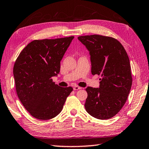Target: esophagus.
Here are the masks:
<instances>
[{"label":"esophagus","instance_id":"1","mask_svg":"<svg viewBox=\"0 0 149 149\" xmlns=\"http://www.w3.org/2000/svg\"><path fill=\"white\" fill-rule=\"evenodd\" d=\"M82 89L80 88V87H79V86H74V88H73V89L74 91H77V90H79V89Z\"/></svg>","mask_w":149,"mask_h":149}]
</instances>
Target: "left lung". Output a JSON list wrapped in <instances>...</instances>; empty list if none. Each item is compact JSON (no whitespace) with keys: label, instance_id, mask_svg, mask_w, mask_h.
Masks as SVG:
<instances>
[{"label":"left lung","instance_id":"left-lung-1","mask_svg":"<svg viewBox=\"0 0 149 149\" xmlns=\"http://www.w3.org/2000/svg\"><path fill=\"white\" fill-rule=\"evenodd\" d=\"M78 39L89 52L92 74L102 77L99 88L86 89L88 97L85 108L95 118L110 119L125 105L132 84L127 53L113 38L95 34Z\"/></svg>","mask_w":149,"mask_h":149}]
</instances>
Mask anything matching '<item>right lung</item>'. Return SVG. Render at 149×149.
Returning a JSON list of instances; mask_svg holds the SVG:
<instances>
[{
	"label": "right lung",
	"instance_id": "right-lung-1",
	"mask_svg": "<svg viewBox=\"0 0 149 149\" xmlns=\"http://www.w3.org/2000/svg\"><path fill=\"white\" fill-rule=\"evenodd\" d=\"M74 36L33 40L20 52L13 66L16 92L22 104L35 118L48 120L62 110L72 87L52 81Z\"/></svg>",
	"mask_w": 149,
	"mask_h": 149
}]
</instances>
